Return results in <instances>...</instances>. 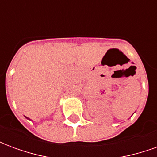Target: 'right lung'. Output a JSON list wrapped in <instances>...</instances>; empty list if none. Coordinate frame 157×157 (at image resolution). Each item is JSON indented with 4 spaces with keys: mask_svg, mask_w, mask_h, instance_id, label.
Wrapping results in <instances>:
<instances>
[{
    "mask_svg": "<svg viewBox=\"0 0 157 157\" xmlns=\"http://www.w3.org/2000/svg\"><path fill=\"white\" fill-rule=\"evenodd\" d=\"M26 118H27V117H26Z\"/></svg>",
    "mask_w": 157,
    "mask_h": 157,
    "instance_id": "right-lung-1",
    "label": "right lung"
}]
</instances>
